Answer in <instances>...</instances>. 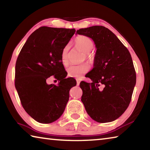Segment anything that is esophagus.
I'll return each mask as SVG.
<instances>
[{"label": "esophagus", "instance_id": "esophagus-1", "mask_svg": "<svg viewBox=\"0 0 150 150\" xmlns=\"http://www.w3.org/2000/svg\"><path fill=\"white\" fill-rule=\"evenodd\" d=\"M79 84H80V81L79 79H77V85L79 86Z\"/></svg>", "mask_w": 150, "mask_h": 150}]
</instances>
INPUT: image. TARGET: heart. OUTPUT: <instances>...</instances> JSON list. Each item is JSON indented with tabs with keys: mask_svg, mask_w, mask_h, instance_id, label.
<instances>
[{
	"mask_svg": "<svg viewBox=\"0 0 150 150\" xmlns=\"http://www.w3.org/2000/svg\"><path fill=\"white\" fill-rule=\"evenodd\" d=\"M75 45L79 49L85 52V59L88 62H93L94 60V55L91 54V51L94 47V42L90 38L86 35H78L75 39ZM69 50V45H67L63 48L62 52V62L63 65L66 67L69 64L68 52ZM90 69V66L87 63L77 65H71L67 68V73L69 76L75 78H81L82 76Z\"/></svg>",
	"mask_w": 150,
	"mask_h": 150,
	"instance_id": "obj_1",
	"label": "heart"
}]
</instances>
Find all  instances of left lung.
<instances>
[{
    "label": "left lung",
    "mask_w": 150,
    "mask_h": 150,
    "mask_svg": "<svg viewBox=\"0 0 150 150\" xmlns=\"http://www.w3.org/2000/svg\"><path fill=\"white\" fill-rule=\"evenodd\" d=\"M95 42L94 67L87 74L93 81L80 83L81 101L91 118L100 123L120 117L128 107L136 82L128 50L107 28L94 26L77 30Z\"/></svg>",
    "instance_id": "left-lung-1"
}]
</instances>
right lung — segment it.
<instances>
[{"mask_svg": "<svg viewBox=\"0 0 150 150\" xmlns=\"http://www.w3.org/2000/svg\"><path fill=\"white\" fill-rule=\"evenodd\" d=\"M75 31L40 27L30 35L18 56L15 87L22 107L40 123H52L62 116L69 90L76 85L74 79H65L62 62V50ZM52 75L60 81L57 86L47 84Z\"/></svg>", "mask_w": 150, "mask_h": 150, "instance_id": "1", "label": "right lung"}]
</instances>
